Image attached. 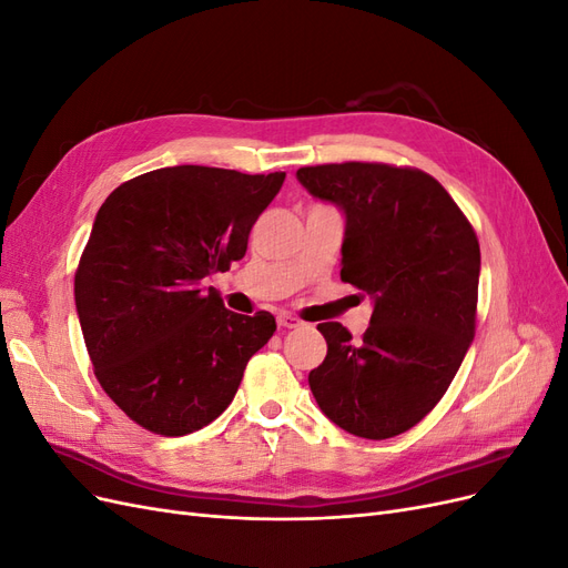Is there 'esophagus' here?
<instances>
[{"mask_svg":"<svg viewBox=\"0 0 568 568\" xmlns=\"http://www.w3.org/2000/svg\"><path fill=\"white\" fill-rule=\"evenodd\" d=\"M277 324H280V329H296V326H301V320L294 317V315H288V313H280Z\"/></svg>","mask_w":568,"mask_h":568,"instance_id":"1","label":"esophagus"}]
</instances>
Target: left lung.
Masks as SVG:
<instances>
[{
	"label": "left lung",
	"mask_w": 568,
	"mask_h": 568,
	"mask_svg": "<svg viewBox=\"0 0 568 568\" xmlns=\"http://www.w3.org/2000/svg\"><path fill=\"white\" fill-rule=\"evenodd\" d=\"M315 199L346 215L341 282L374 301L363 338L322 322L324 363L307 382L343 432L384 440L419 424L453 384L476 332L480 248L438 180L386 163L307 165Z\"/></svg>",
	"instance_id": "left-lung-1"
}]
</instances>
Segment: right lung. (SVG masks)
I'll return each mask as SVG.
<instances>
[{"mask_svg": "<svg viewBox=\"0 0 568 568\" xmlns=\"http://www.w3.org/2000/svg\"><path fill=\"white\" fill-rule=\"evenodd\" d=\"M286 173L175 165L109 194L75 270V307L109 398L151 434L184 436L234 400L277 322L236 315L201 282L242 261Z\"/></svg>", "mask_w": 568, "mask_h": 568, "instance_id": "add662e5", "label": "right lung"}]
</instances>
